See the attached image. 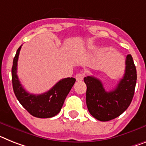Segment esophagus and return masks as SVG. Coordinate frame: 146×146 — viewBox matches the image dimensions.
<instances>
[{
  "mask_svg": "<svg viewBox=\"0 0 146 146\" xmlns=\"http://www.w3.org/2000/svg\"><path fill=\"white\" fill-rule=\"evenodd\" d=\"M84 78V73H78V74H76L75 78L76 80H78V81H81Z\"/></svg>",
  "mask_w": 146,
  "mask_h": 146,
  "instance_id": "obj_1",
  "label": "esophagus"
}]
</instances>
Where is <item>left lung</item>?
I'll use <instances>...</instances> for the list:
<instances>
[{"mask_svg":"<svg viewBox=\"0 0 146 146\" xmlns=\"http://www.w3.org/2000/svg\"><path fill=\"white\" fill-rule=\"evenodd\" d=\"M86 85V106L90 114L102 121L112 120L122 114L133 99L137 83V70L131 54L126 56L125 72L117 86L107 92L102 81L92 76L84 78Z\"/></svg>","mask_w":146,"mask_h":146,"instance_id":"left-lung-1","label":"left lung"}]
</instances>
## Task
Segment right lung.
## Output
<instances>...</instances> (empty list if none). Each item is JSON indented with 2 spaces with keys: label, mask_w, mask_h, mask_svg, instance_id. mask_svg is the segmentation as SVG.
I'll return each mask as SVG.
<instances>
[{
  "label": "right lung",
  "mask_w": 146,
  "mask_h": 146,
  "mask_svg": "<svg viewBox=\"0 0 146 146\" xmlns=\"http://www.w3.org/2000/svg\"><path fill=\"white\" fill-rule=\"evenodd\" d=\"M21 48V45L17 50L12 68V82L14 93L20 104L32 115L42 119L53 117L61 110L66 96L75 83V78L62 79L48 92L40 95L29 93L24 89L17 75L18 59Z\"/></svg>",
  "instance_id": "add662e5"
}]
</instances>
